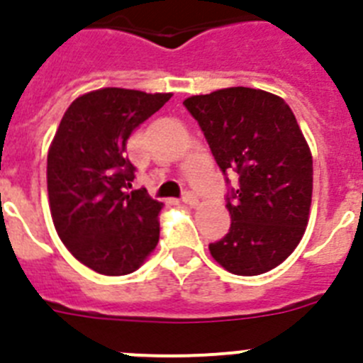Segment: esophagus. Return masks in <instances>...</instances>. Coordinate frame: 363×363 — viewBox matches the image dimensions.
<instances>
[{
  "instance_id": "esophagus-1",
  "label": "esophagus",
  "mask_w": 363,
  "mask_h": 363,
  "mask_svg": "<svg viewBox=\"0 0 363 363\" xmlns=\"http://www.w3.org/2000/svg\"><path fill=\"white\" fill-rule=\"evenodd\" d=\"M182 200H184L187 205H191V207H194V205L198 203L196 196H194V194H192L191 191H185V192H184V196H182Z\"/></svg>"
}]
</instances>
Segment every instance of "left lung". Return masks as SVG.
Here are the masks:
<instances>
[{
    "label": "left lung",
    "instance_id": "1",
    "mask_svg": "<svg viewBox=\"0 0 363 363\" xmlns=\"http://www.w3.org/2000/svg\"><path fill=\"white\" fill-rule=\"evenodd\" d=\"M184 105L221 172L238 179L225 198L230 229L211 243V255L238 277L278 267L306 233L313 196V156L293 111L280 96L249 86L191 96Z\"/></svg>",
    "mask_w": 363,
    "mask_h": 363
}]
</instances>
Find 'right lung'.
Listing matches in <instances>:
<instances>
[{
  "label": "right lung",
  "instance_id": "right-lung-1",
  "mask_svg": "<svg viewBox=\"0 0 363 363\" xmlns=\"http://www.w3.org/2000/svg\"><path fill=\"white\" fill-rule=\"evenodd\" d=\"M107 86L70 104L47 156L54 227L72 256L105 277L136 271L156 249L163 203L133 189L127 140L171 99Z\"/></svg>",
  "mask_w": 363,
  "mask_h": 363
}]
</instances>
